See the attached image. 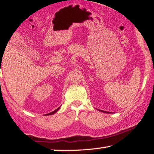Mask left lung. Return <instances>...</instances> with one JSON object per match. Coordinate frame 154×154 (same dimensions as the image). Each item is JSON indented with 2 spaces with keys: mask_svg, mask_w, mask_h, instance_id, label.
<instances>
[{
  "mask_svg": "<svg viewBox=\"0 0 154 154\" xmlns=\"http://www.w3.org/2000/svg\"><path fill=\"white\" fill-rule=\"evenodd\" d=\"M100 111H102V112H104V113H110V112H108V111H102V110H100Z\"/></svg>",
  "mask_w": 154,
  "mask_h": 154,
  "instance_id": "left-lung-1",
  "label": "left lung"
}]
</instances>
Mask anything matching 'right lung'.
<instances>
[{
  "mask_svg": "<svg viewBox=\"0 0 154 154\" xmlns=\"http://www.w3.org/2000/svg\"><path fill=\"white\" fill-rule=\"evenodd\" d=\"M60 106L59 107V108H57L56 109V110H54V111H52V112H50V113H48V114H45V115H47V116H48V115H52V114H54V113H56L57 111L59 109H60Z\"/></svg>",
  "mask_w": 154,
  "mask_h": 154,
  "instance_id": "right-lung-1",
  "label": "right lung"
}]
</instances>
